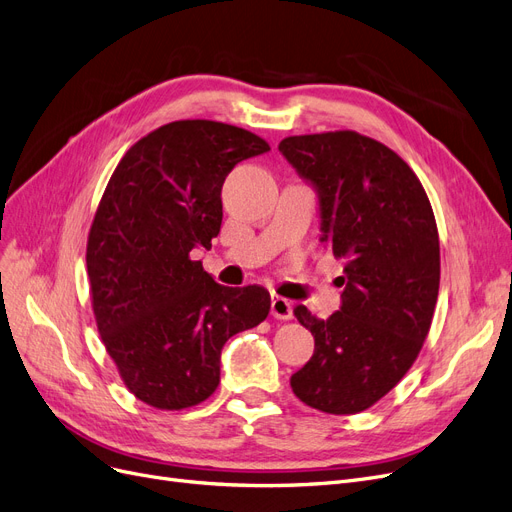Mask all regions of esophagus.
Listing matches in <instances>:
<instances>
[{"label": "esophagus", "instance_id": "obj_1", "mask_svg": "<svg viewBox=\"0 0 512 512\" xmlns=\"http://www.w3.org/2000/svg\"><path fill=\"white\" fill-rule=\"evenodd\" d=\"M272 316L274 318H280V320H289L293 318V301L280 297V295H274L272 297Z\"/></svg>", "mask_w": 512, "mask_h": 512}]
</instances>
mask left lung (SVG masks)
I'll use <instances>...</instances> for the list:
<instances>
[{
    "instance_id": "left-lung-1",
    "label": "left lung",
    "mask_w": 512,
    "mask_h": 512,
    "mask_svg": "<svg viewBox=\"0 0 512 512\" xmlns=\"http://www.w3.org/2000/svg\"><path fill=\"white\" fill-rule=\"evenodd\" d=\"M278 149L316 189L320 242L346 263L342 308L327 320L293 310L314 335V354L291 388L318 411H365L403 380L430 331L437 221L420 179L380 141L335 130L287 137Z\"/></svg>"
}]
</instances>
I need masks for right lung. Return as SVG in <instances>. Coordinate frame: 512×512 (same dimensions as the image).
<instances>
[{
    "mask_svg": "<svg viewBox=\"0 0 512 512\" xmlns=\"http://www.w3.org/2000/svg\"><path fill=\"white\" fill-rule=\"evenodd\" d=\"M266 151L238 126L170 122L132 145L105 187L86 246L92 310L126 388L151 407L206 401L223 344L270 312L266 289L223 287L189 257L221 230L230 170Z\"/></svg>",
    "mask_w": 512,
    "mask_h": 512,
    "instance_id": "right-lung-1",
    "label": "right lung"
}]
</instances>
